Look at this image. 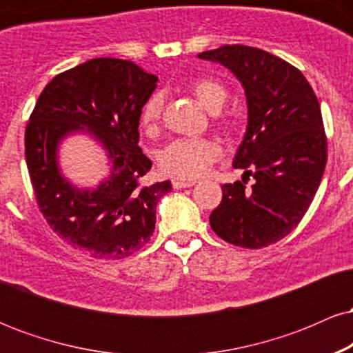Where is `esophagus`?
Segmentation results:
<instances>
[{"instance_id": "esophagus-1", "label": "esophagus", "mask_w": 353, "mask_h": 353, "mask_svg": "<svg viewBox=\"0 0 353 353\" xmlns=\"http://www.w3.org/2000/svg\"><path fill=\"white\" fill-rule=\"evenodd\" d=\"M196 184V181H182V179H174L172 185L174 189H185V188H192Z\"/></svg>"}]
</instances>
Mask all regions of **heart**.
I'll return each mask as SVG.
<instances>
[{"label": "heart", "mask_w": 353, "mask_h": 353, "mask_svg": "<svg viewBox=\"0 0 353 353\" xmlns=\"http://www.w3.org/2000/svg\"><path fill=\"white\" fill-rule=\"evenodd\" d=\"M190 92L210 112H217L228 99V89L214 78L194 79L189 84ZM164 96L154 92L145 101L141 111V124L148 131L157 128L163 116ZM221 156V145L209 137H182L164 145L159 152L161 169L165 174L179 179H196L209 169V165Z\"/></svg>", "instance_id": "b5f03b06"}]
</instances>
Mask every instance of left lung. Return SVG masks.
<instances>
[{"label":"left lung","instance_id":"left-lung-1","mask_svg":"<svg viewBox=\"0 0 353 353\" xmlns=\"http://www.w3.org/2000/svg\"><path fill=\"white\" fill-rule=\"evenodd\" d=\"M201 59L222 64L241 81L247 128L234 168L256 179L222 185L210 228L229 244L262 249L297 228L327 164V137L314 89L297 68L257 48L221 46Z\"/></svg>","mask_w":353,"mask_h":353}]
</instances>
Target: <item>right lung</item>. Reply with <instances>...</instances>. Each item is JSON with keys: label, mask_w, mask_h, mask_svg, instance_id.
Masks as SVG:
<instances>
[{"label": "right lung", "mask_w": 353, "mask_h": 353, "mask_svg": "<svg viewBox=\"0 0 353 353\" xmlns=\"http://www.w3.org/2000/svg\"><path fill=\"white\" fill-rule=\"evenodd\" d=\"M157 76L131 61L89 59L52 78L31 112L24 154L39 210L51 229L96 259H124L145 245L156 228V208L171 192L169 181L143 185L152 163L139 141V119ZM89 134L110 159L96 188H78L59 168V144Z\"/></svg>", "instance_id": "1"}]
</instances>
